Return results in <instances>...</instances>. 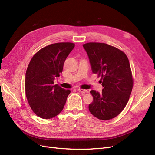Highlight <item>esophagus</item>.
Masks as SVG:
<instances>
[{"label":"esophagus","mask_w":155,"mask_h":155,"mask_svg":"<svg viewBox=\"0 0 155 155\" xmlns=\"http://www.w3.org/2000/svg\"><path fill=\"white\" fill-rule=\"evenodd\" d=\"M78 91L82 93V94H86V93H88V91L87 90H84V89H80V88H78Z\"/></svg>","instance_id":"esophagus-1"}]
</instances>
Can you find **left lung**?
I'll return each instance as SVG.
<instances>
[{
  "label": "left lung",
  "instance_id": "8db88e82",
  "mask_svg": "<svg viewBox=\"0 0 155 155\" xmlns=\"http://www.w3.org/2000/svg\"><path fill=\"white\" fill-rule=\"evenodd\" d=\"M87 53L93 73L101 76L104 88L91 90L93 102L90 112L99 120H108L118 115L126 106L133 87L130 65L127 55L105 43L89 42L83 45Z\"/></svg>",
  "mask_w": 155,
  "mask_h": 155
}]
</instances>
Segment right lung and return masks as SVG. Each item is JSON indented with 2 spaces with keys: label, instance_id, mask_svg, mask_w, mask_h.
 <instances>
[{
  "label": "right lung",
  "instance_id": "obj_1",
  "mask_svg": "<svg viewBox=\"0 0 155 155\" xmlns=\"http://www.w3.org/2000/svg\"><path fill=\"white\" fill-rule=\"evenodd\" d=\"M74 46L71 42L48 45L30 61L25 74L26 97L34 113L41 118H52L64 107L71 90L54 85V80L62 72L65 61Z\"/></svg>",
  "mask_w": 155,
  "mask_h": 155
}]
</instances>
